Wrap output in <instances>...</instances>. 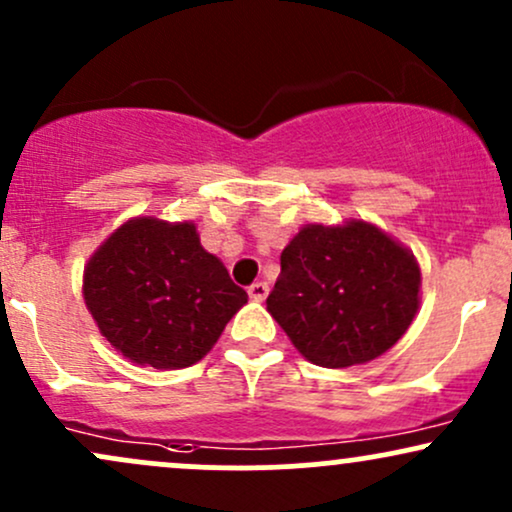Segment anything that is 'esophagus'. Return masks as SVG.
<instances>
[{
  "label": "esophagus",
  "instance_id": "34e87169",
  "mask_svg": "<svg viewBox=\"0 0 512 512\" xmlns=\"http://www.w3.org/2000/svg\"><path fill=\"white\" fill-rule=\"evenodd\" d=\"M269 293V286L267 281H255V284L248 286V296L252 298V301H264Z\"/></svg>",
  "mask_w": 512,
  "mask_h": 512
}]
</instances>
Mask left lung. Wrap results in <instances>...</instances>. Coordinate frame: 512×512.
<instances>
[{
    "label": "left lung",
    "mask_w": 512,
    "mask_h": 512,
    "mask_svg": "<svg viewBox=\"0 0 512 512\" xmlns=\"http://www.w3.org/2000/svg\"><path fill=\"white\" fill-rule=\"evenodd\" d=\"M419 289L416 257L373 223H308L281 252L267 310L310 363L349 368L402 339Z\"/></svg>",
    "instance_id": "left-lung-1"
}]
</instances>
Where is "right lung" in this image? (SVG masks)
<instances>
[{
  "label": "right lung",
  "mask_w": 512,
  "mask_h": 512,
  "mask_svg": "<svg viewBox=\"0 0 512 512\" xmlns=\"http://www.w3.org/2000/svg\"><path fill=\"white\" fill-rule=\"evenodd\" d=\"M84 301L98 330L139 366L202 361L248 303L219 257L202 248L192 221L129 219L91 255Z\"/></svg>",
  "instance_id": "1"
}]
</instances>
